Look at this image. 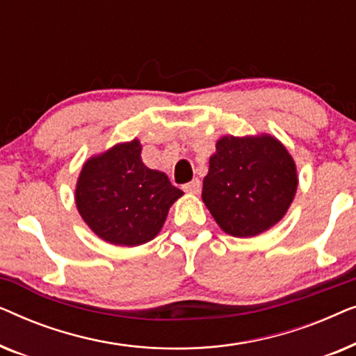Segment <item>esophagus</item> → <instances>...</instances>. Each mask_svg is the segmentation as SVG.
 <instances>
[{"label": "esophagus", "instance_id": "esophagus-1", "mask_svg": "<svg viewBox=\"0 0 356 356\" xmlns=\"http://www.w3.org/2000/svg\"><path fill=\"white\" fill-rule=\"evenodd\" d=\"M183 189L186 193H189V194H199V191H201V181H199L197 178L193 179V181H189V183L184 184Z\"/></svg>", "mask_w": 356, "mask_h": 356}]
</instances>
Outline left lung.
Instances as JSON below:
<instances>
[{
	"label": "left lung",
	"instance_id": "1",
	"mask_svg": "<svg viewBox=\"0 0 356 356\" xmlns=\"http://www.w3.org/2000/svg\"><path fill=\"white\" fill-rule=\"evenodd\" d=\"M296 186L295 162L280 140L269 134L223 136L209 160L202 201L223 232L248 238L285 216Z\"/></svg>",
	"mask_w": 356,
	"mask_h": 356
}]
</instances>
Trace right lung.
<instances>
[{
  "label": "right lung",
  "mask_w": 356,
  "mask_h": 356,
  "mask_svg": "<svg viewBox=\"0 0 356 356\" xmlns=\"http://www.w3.org/2000/svg\"><path fill=\"white\" fill-rule=\"evenodd\" d=\"M181 189L140 159V143L116 144L87 160L76 186V206L90 230L116 246H139L162 230Z\"/></svg>",
  "instance_id": "obj_1"
}]
</instances>
